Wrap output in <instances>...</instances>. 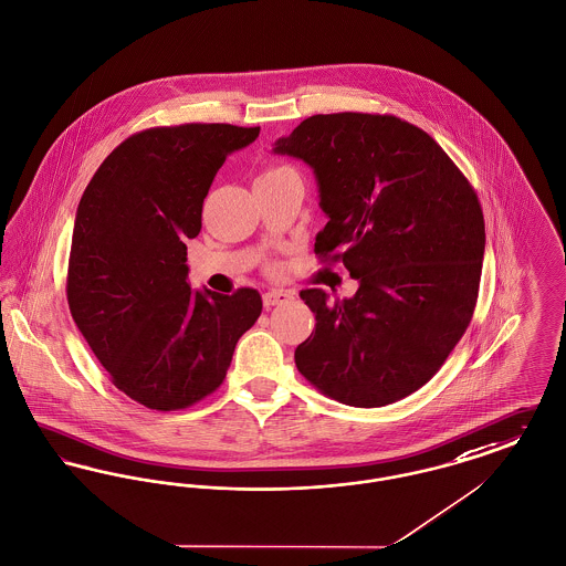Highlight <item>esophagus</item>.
Here are the masks:
<instances>
[{"label": "esophagus", "instance_id": "1", "mask_svg": "<svg viewBox=\"0 0 566 566\" xmlns=\"http://www.w3.org/2000/svg\"><path fill=\"white\" fill-rule=\"evenodd\" d=\"M294 297L292 292H287V290H270L264 294V306L266 308H272V306H276V304H283V302H290Z\"/></svg>", "mask_w": 566, "mask_h": 566}]
</instances>
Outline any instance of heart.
Returning <instances> with one entry per match:
<instances>
[{
	"label": "heart",
	"mask_w": 566,
	"mask_h": 566,
	"mask_svg": "<svg viewBox=\"0 0 566 566\" xmlns=\"http://www.w3.org/2000/svg\"><path fill=\"white\" fill-rule=\"evenodd\" d=\"M276 170H283V168H272L269 172H276ZM269 172H264V175H269Z\"/></svg>",
	"instance_id": "heart-1"
}]
</instances>
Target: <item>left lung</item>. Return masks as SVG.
<instances>
[{
    "mask_svg": "<svg viewBox=\"0 0 566 566\" xmlns=\"http://www.w3.org/2000/svg\"><path fill=\"white\" fill-rule=\"evenodd\" d=\"M313 168L354 297L302 290L315 329L297 370L349 407H386L426 386L473 319L485 223L475 189L423 129L391 115H313L274 143Z\"/></svg>",
    "mask_w": 566,
    "mask_h": 566,
    "instance_id": "left-lung-1",
    "label": "left lung"
}]
</instances>
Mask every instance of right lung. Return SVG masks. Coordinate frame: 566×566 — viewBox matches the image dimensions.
Listing matches in <instances>:
<instances>
[{
	"mask_svg": "<svg viewBox=\"0 0 566 566\" xmlns=\"http://www.w3.org/2000/svg\"><path fill=\"white\" fill-rule=\"evenodd\" d=\"M260 127L185 123L123 140L76 210L67 304L111 381L132 400L177 411L223 384L240 336L262 313L258 290L193 292L187 239L202 230L217 170Z\"/></svg>",
	"mask_w": 566,
	"mask_h": 566,
	"instance_id": "right-lung-1",
	"label": "right lung"
}]
</instances>
